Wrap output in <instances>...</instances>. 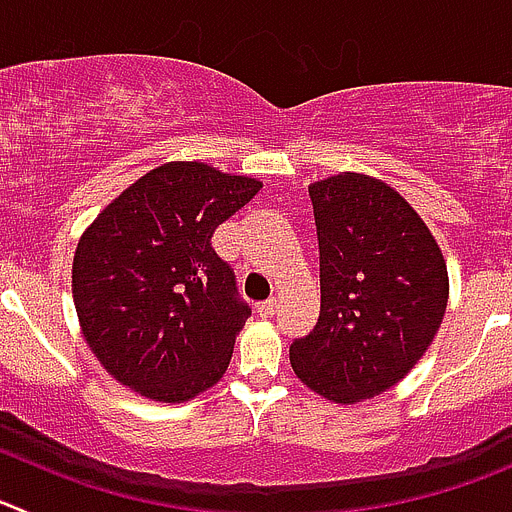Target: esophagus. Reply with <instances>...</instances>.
<instances>
[{
  "mask_svg": "<svg viewBox=\"0 0 512 512\" xmlns=\"http://www.w3.org/2000/svg\"><path fill=\"white\" fill-rule=\"evenodd\" d=\"M257 313H260L262 318H272V315L278 313V298H270L265 300V303L257 305Z\"/></svg>",
  "mask_w": 512,
  "mask_h": 512,
  "instance_id": "obj_1",
  "label": "esophagus"
}]
</instances>
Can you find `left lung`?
<instances>
[{"instance_id":"left-lung-1","label":"left lung","mask_w":512,"mask_h":512,"mask_svg":"<svg viewBox=\"0 0 512 512\" xmlns=\"http://www.w3.org/2000/svg\"><path fill=\"white\" fill-rule=\"evenodd\" d=\"M321 315L290 346L295 376L336 404L399 384L442 326L450 275L434 234L394 186L341 171L308 186Z\"/></svg>"}]
</instances>
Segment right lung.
Listing matches in <instances>:
<instances>
[{"mask_svg": "<svg viewBox=\"0 0 512 512\" xmlns=\"http://www.w3.org/2000/svg\"><path fill=\"white\" fill-rule=\"evenodd\" d=\"M262 181L204 161H166L121 191L80 234V331L118 384L184 404L224 376L250 308L212 234Z\"/></svg>", "mask_w": 512, "mask_h": 512, "instance_id": "1", "label": "right lung"}]
</instances>
